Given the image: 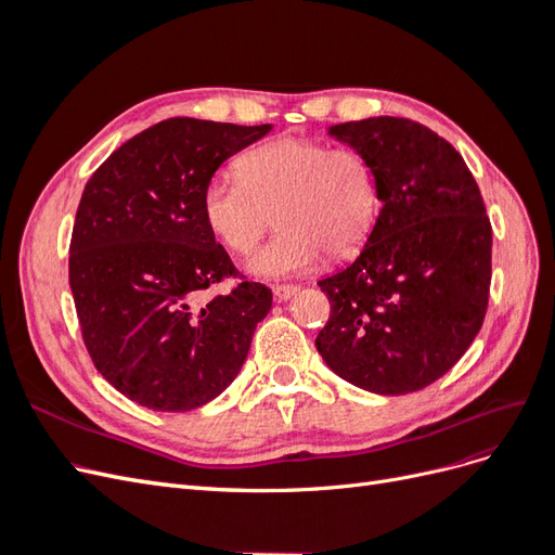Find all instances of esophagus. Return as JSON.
Listing matches in <instances>:
<instances>
[{
  "mask_svg": "<svg viewBox=\"0 0 555 555\" xmlns=\"http://www.w3.org/2000/svg\"><path fill=\"white\" fill-rule=\"evenodd\" d=\"M298 292H300V287H296V284H275V287H273V294H275L278 300H289Z\"/></svg>",
  "mask_w": 555,
  "mask_h": 555,
  "instance_id": "1",
  "label": "esophagus"
}]
</instances>
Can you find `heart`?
<instances>
[{"instance_id":"obj_1","label":"heart","mask_w":555,"mask_h":555,"mask_svg":"<svg viewBox=\"0 0 555 555\" xmlns=\"http://www.w3.org/2000/svg\"><path fill=\"white\" fill-rule=\"evenodd\" d=\"M241 178L215 176L204 190V220L233 255H249L263 233L278 236L249 261L266 280L308 273L324 259L354 257L382 210L379 178L361 150L282 137L247 150Z\"/></svg>"}]
</instances>
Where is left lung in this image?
Instances as JSON below:
<instances>
[{
  "label": "left lung",
  "mask_w": 555,
  "mask_h": 555,
  "mask_svg": "<svg viewBox=\"0 0 555 555\" xmlns=\"http://www.w3.org/2000/svg\"><path fill=\"white\" fill-rule=\"evenodd\" d=\"M373 162L382 210L361 255L317 284V351L359 389L400 396L451 371L489 308L491 222L456 147L408 117L328 129Z\"/></svg>",
  "instance_id": "left-lung-1"
}]
</instances>
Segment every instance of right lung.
Wrapping results in <instances>:
<instances>
[{
    "instance_id": "add662e5",
    "label": "right lung",
    "mask_w": 555,
    "mask_h": 555,
    "mask_svg": "<svg viewBox=\"0 0 555 555\" xmlns=\"http://www.w3.org/2000/svg\"><path fill=\"white\" fill-rule=\"evenodd\" d=\"M268 131L171 117L117 147L82 190L69 245L82 343L106 382L147 410L220 396L273 306L259 282L204 296L238 273L204 220V190Z\"/></svg>"
}]
</instances>
